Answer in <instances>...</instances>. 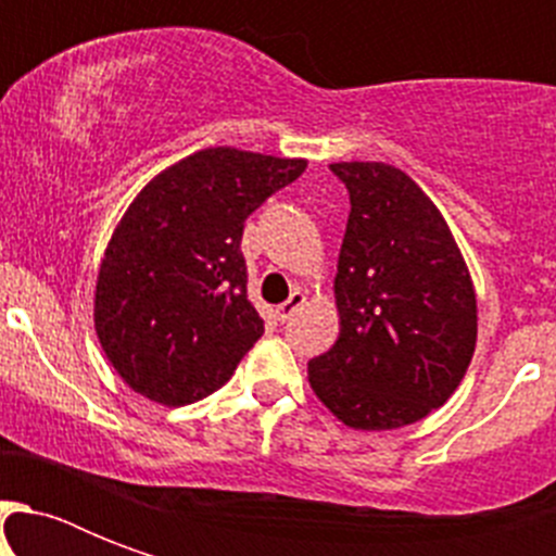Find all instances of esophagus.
I'll use <instances>...</instances> for the list:
<instances>
[{
  "instance_id": "1",
  "label": "esophagus",
  "mask_w": 556,
  "mask_h": 556,
  "mask_svg": "<svg viewBox=\"0 0 556 556\" xmlns=\"http://www.w3.org/2000/svg\"><path fill=\"white\" fill-rule=\"evenodd\" d=\"M303 305H305V294H303V291H291V296H288L286 303L277 305V317H279V320H282V323H286L288 317H291V314L300 312Z\"/></svg>"
}]
</instances>
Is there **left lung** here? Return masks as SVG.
<instances>
[{
  "mask_svg": "<svg viewBox=\"0 0 556 556\" xmlns=\"http://www.w3.org/2000/svg\"><path fill=\"white\" fill-rule=\"evenodd\" d=\"M352 213L340 248V334L308 383L352 430H397L444 406L473 361L479 308L441 210L380 161H340Z\"/></svg>",
  "mask_w": 556,
  "mask_h": 556,
  "instance_id": "obj_1",
  "label": "left lung"
}]
</instances>
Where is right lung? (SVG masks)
<instances>
[{"mask_svg":"<svg viewBox=\"0 0 556 556\" xmlns=\"http://www.w3.org/2000/svg\"><path fill=\"white\" fill-rule=\"evenodd\" d=\"M305 167V159L210 147L135 195L94 288L100 349L126 387L185 406L227 383L262 334L239 251L244 218Z\"/></svg>","mask_w":556,"mask_h":556,"instance_id":"add662e5","label":"right lung"}]
</instances>
